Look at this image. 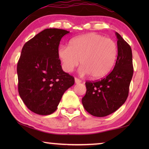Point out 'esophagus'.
I'll return each instance as SVG.
<instances>
[{"label": "esophagus", "mask_w": 149, "mask_h": 149, "mask_svg": "<svg viewBox=\"0 0 149 149\" xmlns=\"http://www.w3.org/2000/svg\"><path fill=\"white\" fill-rule=\"evenodd\" d=\"M81 82V80H80L79 79H78L77 77H75V83L76 84H80V83Z\"/></svg>", "instance_id": "esophagus-1"}]
</instances>
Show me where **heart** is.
Masks as SVG:
<instances>
[{
  "instance_id": "heart-1",
  "label": "heart",
  "mask_w": 149,
  "mask_h": 149,
  "mask_svg": "<svg viewBox=\"0 0 149 149\" xmlns=\"http://www.w3.org/2000/svg\"><path fill=\"white\" fill-rule=\"evenodd\" d=\"M58 56L65 72L73 71L80 60L81 75L90 74L93 78H100L109 74L114 68L118 46L112 39L90 33L72 39L69 47L60 45Z\"/></svg>"
}]
</instances>
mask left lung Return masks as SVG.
Wrapping results in <instances>:
<instances>
[{"label": "left lung", "mask_w": 149, "mask_h": 149, "mask_svg": "<svg viewBox=\"0 0 149 149\" xmlns=\"http://www.w3.org/2000/svg\"><path fill=\"white\" fill-rule=\"evenodd\" d=\"M118 57L114 69L97 81H86L82 104L90 114L104 117L114 112L125 102L129 93L133 68L132 49L118 33Z\"/></svg>", "instance_id": "1"}]
</instances>
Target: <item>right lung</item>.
Returning a JSON list of instances; mask_svg holds the SVG:
<instances>
[{
    "label": "right lung",
    "instance_id": "1",
    "mask_svg": "<svg viewBox=\"0 0 149 149\" xmlns=\"http://www.w3.org/2000/svg\"><path fill=\"white\" fill-rule=\"evenodd\" d=\"M70 33L64 29H44L22 48L17 62L18 92L26 107L46 116L56 111L64 92L74 78L62 70L58 56L60 41Z\"/></svg>",
    "mask_w": 149,
    "mask_h": 149
}]
</instances>
